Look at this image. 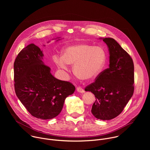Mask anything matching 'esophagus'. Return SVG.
Segmentation results:
<instances>
[{
    "instance_id": "esophagus-1",
    "label": "esophagus",
    "mask_w": 150,
    "mask_h": 150,
    "mask_svg": "<svg viewBox=\"0 0 150 150\" xmlns=\"http://www.w3.org/2000/svg\"><path fill=\"white\" fill-rule=\"evenodd\" d=\"M76 91H77L78 92H79V93H83L85 92L84 90H83V88H82L81 87H80L76 88Z\"/></svg>"
}]
</instances>
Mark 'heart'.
<instances>
[{"label":"heart","mask_w":150,"mask_h":150,"mask_svg":"<svg viewBox=\"0 0 150 150\" xmlns=\"http://www.w3.org/2000/svg\"><path fill=\"white\" fill-rule=\"evenodd\" d=\"M53 59L60 69L68 70V65H74L73 70L80 79L90 81L101 72L106 60L104 50L100 46L75 43L64 48L62 56L54 55Z\"/></svg>","instance_id":"b5f03b06"}]
</instances>
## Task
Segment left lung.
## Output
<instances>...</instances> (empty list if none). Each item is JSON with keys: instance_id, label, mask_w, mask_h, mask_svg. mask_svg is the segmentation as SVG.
<instances>
[{"instance_id": "8db88e82", "label": "left lung", "mask_w": 150, "mask_h": 150, "mask_svg": "<svg viewBox=\"0 0 150 150\" xmlns=\"http://www.w3.org/2000/svg\"><path fill=\"white\" fill-rule=\"evenodd\" d=\"M109 52V68L88 85L85 91L96 97L91 113L98 119H114L123 111L134 91V65L132 59L112 38H100Z\"/></svg>"}]
</instances>
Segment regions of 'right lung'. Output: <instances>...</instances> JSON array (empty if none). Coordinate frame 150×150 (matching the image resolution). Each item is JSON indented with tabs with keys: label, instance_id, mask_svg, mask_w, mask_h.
Returning a JSON list of instances; mask_svg holds the SVG:
<instances>
[{
	"label": "right lung",
	"instance_id": "right-lung-1",
	"mask_svg": "<svg viewBox=\"0 0 150 150\" xmlns=\"http://www.w3.org/2000/svg\"><path fill=\"white\" fill-rule=\"evenodd\" d=\"M43 56L33 43L19 53L13 65L14 86L16 96L29 113L46 120L60 113L66 98L74 93L75 87L54 77L42 60Z\"/></svg>",
	"mask_w": 150,
	"mask_h": 150
}]
</instances>
